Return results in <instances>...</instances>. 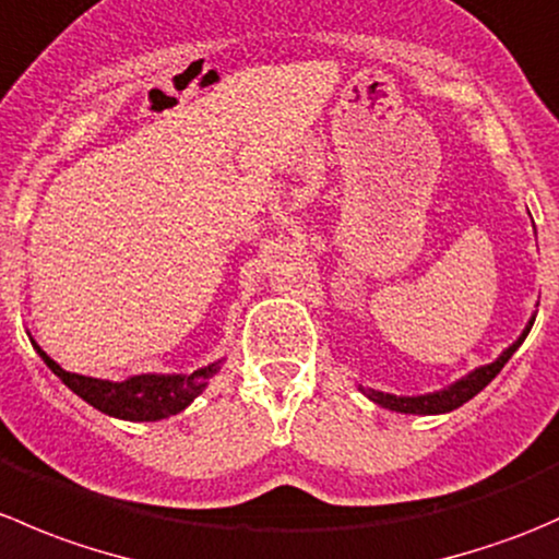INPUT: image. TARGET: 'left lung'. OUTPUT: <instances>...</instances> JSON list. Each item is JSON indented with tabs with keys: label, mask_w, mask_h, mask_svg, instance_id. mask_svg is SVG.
I'll return each instance as SVG.
<instances>
[{
	"label": "left lung",
	"mask_w": 559,
	"mask_h": 559,
	"mask_svg": "<svg viewBox=\"0 0 559 559\" xmlns=\"http://www.w3.org/2000/svg\"><path fill=\"white\" fill-rule=\"evenodd\" d=\"M535 316L527 321V326H524V332L520 337H516L514 343H511L509 348H506L503 354H500L495 362L489 365H481V368H476L473 373L462 376L460 381H454L452 386L447 389H438V392H430V394H416V397H403V394H389V392H379V389H362L365 394H368L373 403H379L381 408H389V411H397V414H419V416H427V414H449V411L460 408L462 403H467L471 397H476L478 392H481L484 386L489 384V381L495 379V376L503 370V365L509 362L511 357H514L516 348L522 346V341L527 337L530 326H533Z\"/></svg>",
	"instance_id": "8db88e82"
}]
</instances>
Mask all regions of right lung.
I'll return each mask as SVG.
<instances>
[{
    "instance_id": "right-lung-1",
    "label": "right lung",
    "mask_w": 559,
    "mask_h": 559,
    "mask_svg": "<svg viewBox=\"0 0 559 559\" xmlns=\"http://www.w3.org/2000/svg\"><path fill=\"white\" fill-rule=\"evenodd\" d=\"M32 346L37 348V354L43 357V362L64 381L78 397L86 400L88 405H94L97 411H103L107 416H116V419L127 421H159L167 416L180 414L186 405H191V400L197 394H202V389L207 386V381L218 373L222 368V359L211 362L207 368L194 370L189 376H159V373H143L132 376L127 381H105V379H92V376L70 373V370L61 368L59 362L48 357L43 348L32 341Z\"/></svg>"
}]
</instances>
